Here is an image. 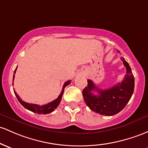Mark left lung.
Here are the masks:
<instances>
[{
    "label": "left lung",
    "instance_id": "obj_1",
    "mask_svg": "<svg viewBox=\"0 0 148 148\" xmlns=\"http://www.w3.org/2000/svg\"><path fill=\"white\" fill-rule=\"evenodd\" d=\"M121 60L126 69V74L121 83L102 90L91 80H88V85L82 94L86 104L92 111L105 116H113L121 111L129 103L134 90V77L127 62L124 58ZM92 91H97L99 95H94Z\"/></svg>",
    "mask_w": 148,
    "mask_h": 148
}]
</instances>
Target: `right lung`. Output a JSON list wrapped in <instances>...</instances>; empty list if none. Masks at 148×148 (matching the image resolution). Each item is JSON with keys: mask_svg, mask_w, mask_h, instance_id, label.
I'll use <instances>...</instances> for the list:
<instances>
[{"mask_svg": "<svg viewBox=\"0 0 148 148\" xmlns=\"http://www.w3.org/2000/svg\"><path fill=\"white\" fill-rule=\"evenodd\" d=\"M16 70H17V68H16L15 70H14V74H15ZM14 78V74L13 75V79H12V85H13ZM70 83H71V81H67V82L64 83L61 93L60 94V95L58 96V98L56 99L55 100H53V101L50 102L49 103L46 104V105H42V106H40V105H36V104H32V103L29 104V103H26V102L23 101V100H22L20 98H19V95L16 93L15 91H14V94H15L16 97H17V100H19V103L22 104V106L24 107L26 109H27L28 110H30V111L33 112L34 113L39 114H49L50 112H53L57 108H58V106L59 105V104L60 103L62 100V97L63 93H64V88H65L67 85H69Z\"/></svg>", "mask_w": 148, "mask_h": 148, "instance_id": "1", "label": "right lung"}]
</instances>
